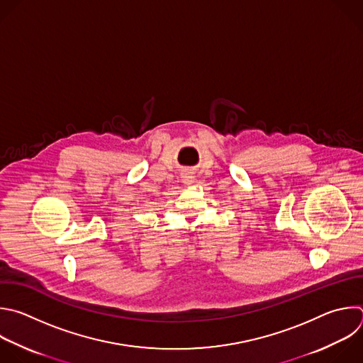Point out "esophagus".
<instances>
[{
    "instance_id": "1",
    "label": "esophagus",
    "mask_w": 363,
    "mask_h": 363,
    "mask_svg": "<svg viewBox=\"0 0 363 363\" xmlns=\"http://www.w3.org/2000/svg\"><path fill=\"white\" fill-rule=\"evenodd\" d=\"M182 182H184L185 185H191V184L194 182V177H192L191 174H184V175H182Z\"/></svg>"
}]
</instances>
